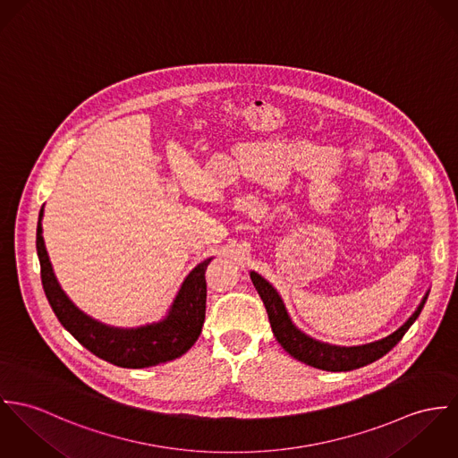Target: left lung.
<instances>
[{
	"mask_svg": "<svg viewBox=\"0 0 458 458\" xmlns=\"http://www.w3.org/2000/svg\"><path fill=\"white\" fill-rule=\"evenodd\" d=\"M251 281H253L254 288L267 309L268 321H270V327H272V332H274V337L277 339V343L293 358L304 361L310 367H316L321 370H330V372H346V370L360 369V367L372 363L377 358L386 355L404 337L409 327L420 316L423 305L427 302V297H428V293H427L406 323L401 328H397L394 334H390L388 337H385L381 341L369 343V344L346 348V346H334V344L321 343V341L309 337L307 334L293 325L283 299L279 297V293L274 290V286L267 279H263L256 272H251Z\"/></svg>",
	"mask_w": 458,
	"mask_h": 458,
	"instance_id": "1",
	"label": "left lung"
}]
</instances>
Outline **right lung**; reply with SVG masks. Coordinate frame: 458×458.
<instances>
[{
  "label": "right lung",
  "mask_w": 458,
  "mask_h": 458,
  "mask_svg": "<svg viewBox=\"0 0 458 458\" xmlns=\"http://www.w3.org/2000/svg\"><path fill=\"white\" fill-rule=\"evenodd\" d=\"M42 217L44 207L37 226V253L44 292L59 323L86 350L117 367L144 369L175 360L197 343L205 319V270L212 258H207L188 274L161 321L137 328L110 327L82 312L61 290L42 237Z\"/></svg>",
  "instance_id": "obj_1"
}]
</instances>
